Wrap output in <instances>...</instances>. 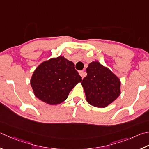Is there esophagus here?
<instances>
[{"instance_id":"1","label":"esophagus","mask_w":149,"mask_h":149,"mask_svg":"<svg viewBox=\"0 0 149 149\" xmlns=\"http://www.w3.org/2000/svg\"><path fill=\"white\" fill-rule=\"evenodd\" d=\"M79 75H81V77H82V79H83L84 76H86V74L85 72H84V71L83 70V71H80V72H79Z\"/></svg>"}]
</instances>
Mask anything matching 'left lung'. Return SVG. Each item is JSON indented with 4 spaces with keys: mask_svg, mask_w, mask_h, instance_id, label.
<instances>
[{
    "mask_svg": "<svg viewBox=\"0 0 149 149\" xmlns=\"http://www.w3.org/2000/svg\"><path fill=\"white\" fill-rule=\"evenodd\" d=\"M87 75L81 84L87 102L97 108L107 107L121 94V81L116 74L98 61H92L86 68Z\"/></svg>",
    "mask_w": 149,
    "mask_h": 149,
    "instance_id": "left-lung-1",
    "label": "left lung"
}]
</instances>
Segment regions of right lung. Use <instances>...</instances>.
<instances>
[{
	"label": "right lung",
	"instance_id": "1",
	"mask_svg": "<svg viewBox=\"0 0 149 149\" xmlns=\"http://www.w3.org/2000/svg\"><path fill=\"white\" fill-rule=\"evenodd\" d=\"M82 79L74 64L64 56L43 61L35 70L30 84L35 96L50 105L66 100L69 93Z\"/></svg>",
	"mask_w": 149,
	"mask_h": 149
}]
</instances>
